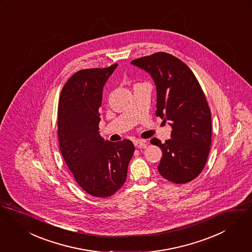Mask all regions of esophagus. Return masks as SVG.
<instances>
[{
	"label": "esophagus",
	"mask_w": 252,
	"mask_h": 252,
	"mask_svg": "<svg viewBox=\"0 0 252 252\" xmlns=\"http://www.w3.org/2000/svg\"><path fill=\"white\" fill-rule=\"evenodd\" d=\"M133 144L137 148H145L147 146V142L145 140L135 139L133 140Z\"/></svg>",
	"instance_id": "34e87169"
}]
</instances>
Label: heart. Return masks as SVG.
Returning <instances> with one entry per match:
<instances>
[{"instance_id":"b5f03b06","label":"heart","mask_w":252,"mask_h":252,"mask_svg":"<svg viewBox=\"0 0 252 252\" xmlns=\"http://www.w3.org/2000/svg\"><path fill=\"white\" fill-rule=\"evenodd\" d=\"M138 85H141V84H136V85H135V86H138ZM135 86H134V87H135Z\"/></svg>"}]
</instances>
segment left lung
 <instances>
[{
	"label": "left lung",
	"instance_id": "1",
	"mask_svg": "<svg viewBox=\"0 0 252 252\" xmlns=\"http://www.w3.org/2000/svg\"><path fill=\"white\" fill-rule=\"evenodd\" d=\"M131 63L153 77L158 93L157 117L169 121L171 139L151 143L162 151L160 175L174 184H187L205 167L212 144L211 110L191 69L165 52L141 57Z\"/></svg>",
	"mask_w": 252,
	"mask_h": 252
}]
</instances>
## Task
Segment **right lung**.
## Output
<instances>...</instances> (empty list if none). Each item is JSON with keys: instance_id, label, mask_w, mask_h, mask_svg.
<instances>
[{"instance_id": "obj_1", "label": "right lung", "mask_w": 252, "mask_h": 252, "mask_svg": "<svg viewBox=\"0 0 252 252\" xmlns=\"http://www.w3.org/2000/svg\"><path fill=\"white\" fill-rule=\"evenodd\" d=\"M118 63L75 72L62 89L58 104L60 150L79 187L90 195L110 197L125 184L135 151L130 140L99 135L103 86Z\"/></svg>"}]
</instances>
